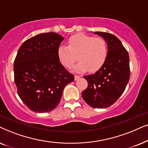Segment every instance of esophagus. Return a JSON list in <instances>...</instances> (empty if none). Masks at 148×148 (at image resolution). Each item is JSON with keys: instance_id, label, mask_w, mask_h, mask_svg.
<instances>
[{"instance_id": "1", "label": "esophagus", "mask_w": 148, "mask_h": 148, "mask_svg": "<svg viewBox=\"0 0 148 148\" xmlns=\"http://www.w3.org/2000/svg\"><path fill=\"white\" fill-rule=\"evenodd\" d=\"M79 78H80V76H78V75L74 76V80H77L78 79H79Z\"/></svg>"}]
</instances>
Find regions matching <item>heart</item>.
<instances>
[{
    "instance_id": "obj_1",
    "label": "heart",
    "mask_w": 148,
    "mask_h": 148,
    "mask_svg": "<svg viewBox=\"0 0 148 148\" xmlns=\"http://www.w3.org/2000/svg\"><path fill=\"white\" fill-rule=\"evenodd\" d=\"M58 58L63 66L70 68L78 59L80 61L74 70L82 72L89 70L94 72L101 68L108 56V45L103 38L80 34L71 36L68 46L59 47Z\"/></svg>"
}]
</instances>
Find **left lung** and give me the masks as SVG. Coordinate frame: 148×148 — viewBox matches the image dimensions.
Segmentation results:
<instances>
[{"mask_svg":"<svg viewBox=\"0 0 148 148\" xmlns=\"http://www.w3.org/2000/svg\"><path fill=\"white\" fill-rule=\"evenodd\" d=\"M108 45V56L100 69L84 76L88 86L82 96L94 108H106L117 101L125 91L130 78L129 56L121 41L114 34L95 32Z\"/></svg>","mask_w":148,"mask_h":148,"instance_id":"left-lung-1","label":"left lung"}]
</instances>
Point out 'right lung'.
I'll use <instances>...</instances> for the list:
<instances>
[{
  "label": "right lung",
  "instance_id": "add662e5",
  "mask_svg": "<svg viewBox=\"0 0 148 148\" xmlns=\"http://www.w3.org/2000/svg\"><path fill=\"white\" fill-rule=\"evenodd\" d=\"M64 37L55 32L42 33L25 40L14 61V81L17 94L32 111L53 110L60 102L63 90L74 76L58 58Z\"/></svg>",
  "mask_w": 148,
  "mask_h": 148
}]
</instances>
